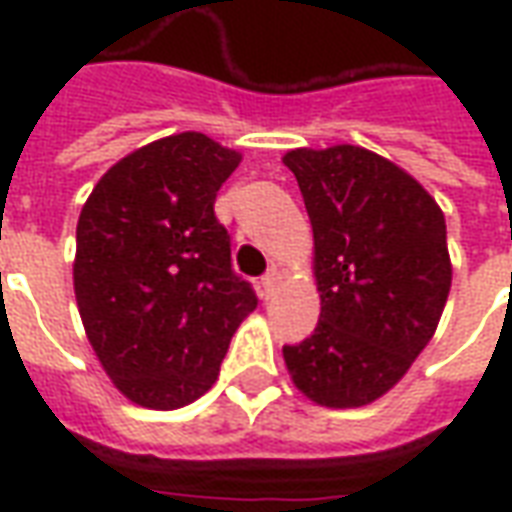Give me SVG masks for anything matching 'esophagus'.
I'll use <instances>...</instances> for the list:
<instances>
[{"mask_svg": "<svg viewBox=\"0 0 512 512\" xmlns=\"http://www.w3.org/2000/svg\"><path fill=\"white\" fill-rule=\"evenodd\" d=\"M279 279H282V274H279L277 268H268L266 274H263V279H260V285H263V293H274V288L279 285Z\"/></svg>", "mask_w": 512, "mask_h": 512, "instance_id": "34e87169", "label": "esophagus"}]
</instances>
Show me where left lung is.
<instances>
[{"label":"left lung","instance_id":"1","mask_svg":"<svg viewBox=\"0 0 512 512\" xmlns=\"http://www.w3.org/2000/svg\"><path fill=\"white\" fill-rule=\"evenodd\" d=\"M315 235L321 318L285 345L293 384L329 408L365 406L406 376L450 293L444 213L417 180L365 147L290 150Z\"/></svg>","mask_w":512,"mask_h":512}]
</instances>
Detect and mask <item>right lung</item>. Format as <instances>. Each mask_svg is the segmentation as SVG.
<instances>
[{
    "mask_svg": "<svg viewBox=\"0 0 512 512\" xmlns=\"http://www.w3.org/2000/svg\"><path fill=\"white\" fill-rule=\"evenodd\" d=\"M238 161L197 131L167 136L117 161L84 202L76 304L95 356L139 406L169 411L205 395L257 307L213 211Z\"/></svg>",
    "mask_w": 512,
    "mask_h": 512,
    "instance_id": "add662e5",
    "label": "right lung"
}]
</instances>
